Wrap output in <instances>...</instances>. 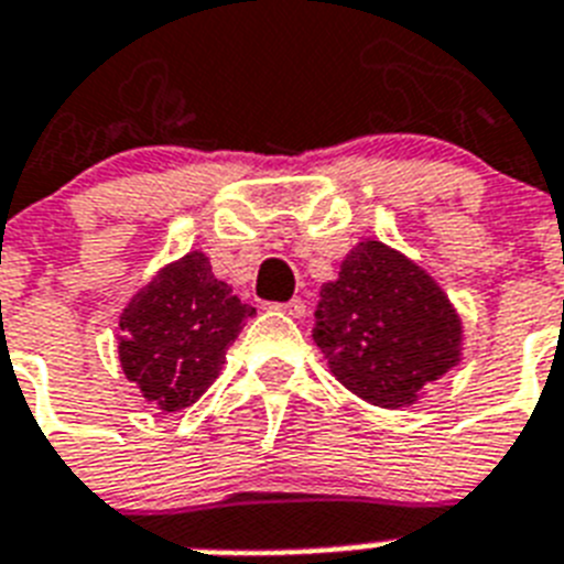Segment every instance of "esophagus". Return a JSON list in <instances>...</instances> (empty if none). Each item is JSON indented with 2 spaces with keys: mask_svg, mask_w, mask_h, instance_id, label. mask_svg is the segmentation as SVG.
<instances>
[{
  "mask_svg": "<svg viewBox=\"0 0 564 564\" xmlns=\"http://www.w3.org/2000/svg\"><path fill=\"white\" fill-rule=\"evenodd\" d=\"M274 310H281V313L292 315V318H304L306 315V304L301 301V297H292V301H286V304H274Z\"/></svg>",
  "mask_w": 564,
  "mask_h": 564,
  "instance_id": "esophagus-1",
  "label": "esophagus"
}]
</instances>
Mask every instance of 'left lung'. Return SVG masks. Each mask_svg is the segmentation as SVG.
<instances>
[{"instance_id":"1","label":"left lung","mask_w":564,"mask_h":564,"mask_svg":"<svg viewBox=\"0 0 564 564\" xmlns=\"http://www.w3.org/2000/svg\"><path fill=\"white\" fill-rule=\"evenodd\" d=\"M333 377L379 409H405L460 361L464 327L425 269L386 242H359L315 306Z\"/></svg>"}]
</instances>
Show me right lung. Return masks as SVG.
I'll return each instance as SVG.
<instances>
[{
	"mask_svg": "<svg viewBox=\"0 0 564 564\" xmlns=\"http://www.w3.org/2000/svg\"><path fill=\"white\" fill-rule=\"evenodd\" d=\"M254 306L214 278L203 251L167 263L121 313L123 377L162 411L194 405L219 377L226 350Z\"/></svg>",
	"mask_w": 564,
	"mask_h": 564,
	"instance_id": "add662e5",
	"label": "right lung"
}]
</instances>
